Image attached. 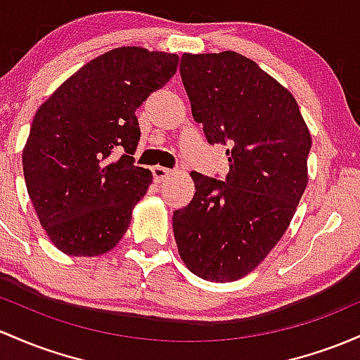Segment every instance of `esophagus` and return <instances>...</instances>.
<instances>
[{
  "label": "esophagus",
  "mask_w": 360,
  "mask_h": 360,
  "mask_svg": "<svg viewBox=\"0 0 360 360\" xmlns=\"http://www.w3.org/2000/svg\"><path fill=\"white\" fill-rule=\"evenodd\" d=\"M152 174H153V179H155V183H160V181H164L165 177L171 176L172 171L167 167H162V165H155V167L152 169Z\"/></svg>",
  "instance_id": "obj_1"
}]
</instances>
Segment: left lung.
I'll list each match as a JSON object with an SVG mask.
<instances>
[{"label": "left lung", "instance_id": "obj_1", "mask_svg": "<svg viewBox=\"0 0 360 360\" xmlns=\"http://www.w3.org/2000/svg\"><path fill=\"white\" fill-rule=\"evenodd\" d=\"M179 71L208 143L227 147L229 174L191 172L196 191L174 212V238L193 274L234 282L289 227L307 186L309 129L289 90L243 54L184 53Z\"/></svg>", "mask_w": 360, "mask_h": 360}]
</instances>
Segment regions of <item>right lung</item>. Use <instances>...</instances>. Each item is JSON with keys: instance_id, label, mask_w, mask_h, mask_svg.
Returning <instances> with one entry per match:
<instances>
[{"instance_id": "obj_1", "label": "right lung", "mask_w": 360, "mask_h": 360, "mask_svg": "<svg viewBox=\"0 0 360 360\" xmlns=\"http://www.w3.org/2000/svg\"><path fill=\"white\" fill-rule=\"evenodd\" d=\"M179 56L116 47L59 85L35 112L23 147L27 191L51 243L98 256L120 243L152 172L135 165L136 109L174 77Z\"/></svg>"}]
</instances>
